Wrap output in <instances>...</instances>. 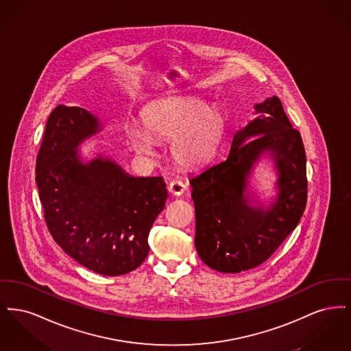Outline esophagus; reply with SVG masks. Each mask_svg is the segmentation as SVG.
Returning a JSON list of instances; mask_svg holds the SVG:
<instances>
[{
	"label": "esophagus",
	"instance_id": "obj_1",
	"mask_svg": "<svg viewBox=\"0 0 351 351\" xmlns=\"http://www.w3.org/2000/svg\"><path fill=\"white\" fill-rule=\"evenodd\" d=\"M185 188H186V185L182 182V180H172L169 185H168V191L172 193V195H175V196H180V195H183L184 191H185Z\"/></svg>",
	"mask_w": 351,
	"mask_h": 351
}]
</instances>
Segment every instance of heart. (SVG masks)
I'll return each instance as SVG.
<instances>
[{"label": "heart", "mask_w": 351, "mask_h": 351, "mask_svg": "<svg viewBox=\"0 0 351 351\" xmlns=\"http://www.w3.org/2000/svg\"><path fill=\"white\" fill-rule=\"evenodd\" d=\"M142 125L126 129L135 152L152 155L154 139L169 141L172 158L184 167L206 163L225 132V114L217 105H205L192 96L154 101L142 112Z\"/></svg>", "instance_id": "b5f03b06"}]
</instances>
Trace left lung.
Masks as SVG:
<instances>
[{
	"label": "left lung",
	"instance_id": "left-lung-1",
	"mask_svg": "<svg viewBox=\"0 0 351 351\" xmlns=\"http://www.w3.org/2000/svg\"><path fill=\"white\" fill-rule=\"evenodd\" d=\"M254 108L256 117L234 134L229 155L189 180L196 250L208 267L228 274L267 261L295 230L306 205V158L300 133L276 96ZM266 152L280 178L277 199L265 210L250 205L247 185L250 169Z\"/></svg>",
	"mask_w": 351,
	"mask_h": 351
}]
</instances>
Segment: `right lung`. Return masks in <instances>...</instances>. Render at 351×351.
Instances as JSON below:
<instances>
[{
  "label": "right lung",
  "instance_id": "right-lung-1",
  "mask_svg": "<svg viewBox=\"0 0 351 351\" xmlns=\"http://www.w3.org/2000/svg\"><path fill=\"white\" fill-rule=\"evenodd\" d=\"M100 130L88 110L58 105L36 156L35 182L53 241L84 267L118 276L146 259L151 226L168 193L162 176L134 178L101 155L82 162L77 146Z\"/></svg>",
  "mask_w": 351,
  "mask_h": 351
}]
</instances>
